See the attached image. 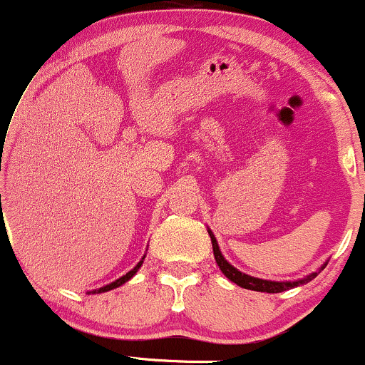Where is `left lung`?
Returning a JSON list of instances; mask_svg holds the SVG:
<instances>
[{"instance_id":"8db88e82","label":"left lung","mask_w":365,"mask_h":365,"mask_svg":"<svg viewBox=\"0 0 365 365\" xmlns=\"http://www.w3.org/2000/svg\"><path fill=\"white\" fill-rule=\"evenodd\" d=\"M207 233H209V237H211L212 252H215L216 264H217V266H220V269L223 271V274L230 279V282H233V283L238 284V287H242V288H247V290L266 292V293H282V292L292 290V288L300 287V284L309 283V282H311V279L316 278V276L319 274L322 269H324L326 264H328V262H324L317 271H314V273L304 276V278H300V279H293V282H273V279L255 278V276L242 273V271H238L235 266H232V264L226 261L225 255L221 254V249H220V245H217V240H216L215 233L211 232V228H207Z\"/></svg>"}]
</instances>
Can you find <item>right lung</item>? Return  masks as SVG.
I'll list each match as a JSON object with an SVG mask.
<instances>
[{
  "mask_svg": "<svg viewBox=\"0 0 365 365\" xmlns=\"http://www.w3.org/2000/svg\"><path fill=\"white\" fill-rule=\"evenodd\" d=\"M144 259H145V255L144 257L140 259L139 262H137V266L133 267V269H130L127 274H123V276H120L118 279H115V282H111L110 284H104V287H101V288H96V290H91V292H87L89 293V295H94V293H104V292H110V290H115V288H118V287H121V284L123 283H127L128 279H132L133 276L137 274V271L140 269V266H142V262H144Z\"/></svg>",
  "mask_w": 365,
  "mask_h": 365,
  "instance_id": "right-lung-1",
  "label": "right lung"
}]
</instances>
